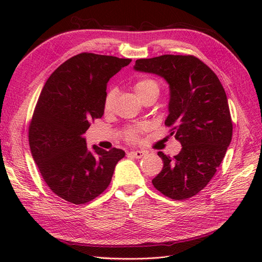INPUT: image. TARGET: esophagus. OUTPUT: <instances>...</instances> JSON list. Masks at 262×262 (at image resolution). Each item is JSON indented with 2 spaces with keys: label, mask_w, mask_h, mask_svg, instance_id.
<instances>
[{
  "label": "esophagus",
  "mask_w": 262,
  "mask_h": 262,
  "mask_svg": "<svg viewBox=\"0 0 262 262\" xmlns=\"http://www.w3.org/2000/svg\"><path fill=\"white\" fill-rule=\"evenodd\" d=\"M128 155L130 157H134V158H142L145 155V153L143 152V150H131V152L128 153Z\"/></svg>",
  "instance_id": "34e87169"
}]
</instances>
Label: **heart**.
I'll list each match as a JSON object with an SVG mask.
<instances>
[{"label": "heart", "mask_w": 262, "mask_h": 262, "mask_svg": "<svg viewBox=\"0 0 262 262\" xmlns=\"http://www.w3.org/2000/svg\"><path fill=\"white\" fill-rule=\"evenodd\" d=\"M152 90H158V85L156 84V82L152 81V80H141L139 81L136 85H134V92L140 96V95L144 94L146 92H149ZM114 100H115V94L114 92H109L106 95V98H105V110L108 112L113 108L114 106ZM140 128H136V126H132V128L126 129L124 134H125V138L128 139L131 142L137 141L139 134H140Z\"/></svg>", "instance_id": "b5f03b06"}]
</instances>
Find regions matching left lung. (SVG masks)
<instances>
[{
	"label": "left lung",
	"instance_id": "left-lung-1",
	"mask_svg": "<svg viewBox=\"0 0 262 262\" xmlns=\"http://www.w3.org/2000/svg\"><path fill=\"white\" fill-rule=\"evenodd\" d=\"M133 69L163 77L169 85L170 136L180 142L179 154L158 152L162 171L154 187L173 200L195 195L215 175L232 141L233 123L225 91L215 73L193 55L164 54L139 59Z\"/></svg>",
	"mask_w": 262,
	"mask_h": 262
}]
</instances>
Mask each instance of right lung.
<instances>
[{"label": "right lung", "mask_w": 262, "mask_h": 262, "mask_svg": "<svg viewBox=\"0 0 262 262\" xmlns=\"http://www.w3.org/2000/svg\"><path fill=\"white\" fill-rule=\"evenodd\" d=\"M131 59L80 53L50 75L29 125V146L48 187L73 204L90 202L112 181L124 150L89 149L83 134L105 110L107 83Z\"/></svg>", "instance_id": "right-lung-1"}]
</instances>
